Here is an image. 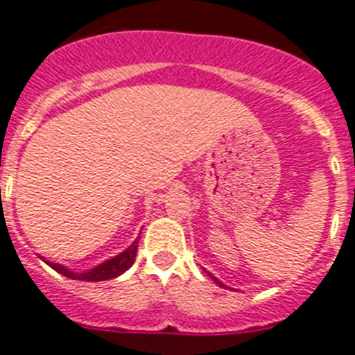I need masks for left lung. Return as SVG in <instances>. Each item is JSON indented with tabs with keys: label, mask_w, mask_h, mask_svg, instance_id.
Here are the masks:
<instances>
[{
	"label": "left lung",
	"mask_w": 355,
	"mask_h": 355,
	"mask_svg": "<svg viewBox=\"0 0 355 355\" xmlns=\"http://www.w3.org/2000/svg\"><path fill=\"white\" fill-rule=\"evenodd\" d=\"M209 275H211V273H209ZM211 279H212V280H214V282H216V284H218V286H220V288H225V284H223V282H220V280H218V279H216V277H212V275H211Z\"/></svg>",
	"instance_id": "obj_1"
}]
</instances>
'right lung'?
I'll return each instance as SVG.
<instances>
[{"instance_id":"obj_1","label":"right lung","mask_w":355,"mask_h":355,"mask_svg":"<svg viewBox=\"0 0 355 355\" xmlns=\"http://www.w3.org/2000/svg\"><path fill=\"white\" fill-rule=\"evenodd\" d=\"M135 254H137V240L126 248L123 253L115 254L110 260H104L102 263L95 266L92 269H86V271H80V273H76V271H71L62 263H55L49 262V260H45L42 258L47 266L58 271L60 275L67 277V279L73 280H86V282H101V280H110V279H117L119 275H123L124 271H128L132 268V263L135 262Z\"/></svg>"}]
</instances>
